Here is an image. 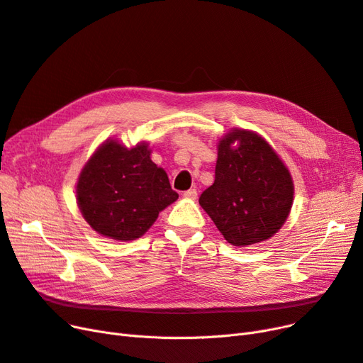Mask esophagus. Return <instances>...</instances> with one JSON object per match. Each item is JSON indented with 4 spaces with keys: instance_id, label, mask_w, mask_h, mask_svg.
Returning <instances> with one entry per match:
<instances>
[{
    "instance_id": "obj_1",
    "label": "esophagus",
    "mask_w": 363,
    "mask_h": 363,
    "mask_svg": "<svg viewBox=\"0 0 363 363\" xmlns=\"http://www.w3.org/2000/svg\"><path fill=\"white\" fill-rule=\"evenodd\" d=\"M185 199H190V200H194L196 197H197V190L196 189H190V190H186V191H184V194H182Z\"/></svg>"
}]
</instances>
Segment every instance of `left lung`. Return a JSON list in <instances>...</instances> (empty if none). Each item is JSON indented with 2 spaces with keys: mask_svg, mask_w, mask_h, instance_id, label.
Segmentation results:
<instances>
[{
  "mask_svg": "<svg viewBox=\"0 0 363 363\" xmlns=\"http://www.w3.org/2000/svg\"><path fill=\"white\" fill-rule=\"evenodd\" d=\"M286 164L257 133L233 128L218 142L216 181L199 203L235 247L259 244L286 223L293 205Z\"/></svg>",
  "mask_w": 363,
  "mask_h": 363,
  "instance_id": "1",
  "label": "left lung"
}]
</instances>
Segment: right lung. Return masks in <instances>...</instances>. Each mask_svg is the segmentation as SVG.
<instances>
[{
	"label": "right lung",
	"mask_w": 363,
	"mask_h": 363,
	"mask_svg": "<svg viewBox=\"0 0 363 363\" xmlns=\"http://www.w3.org/2000/svg\"><path fill=\"white\" fill-rule=\"evenodd\" d=\"M76 197L84 218L97 233L134 240L179 196L172 190L167 173L151 160L146 142L125 147L109 139L80 172Z\"/></svg>",
	"instance_id": "add662e5"
}]
</instances>
